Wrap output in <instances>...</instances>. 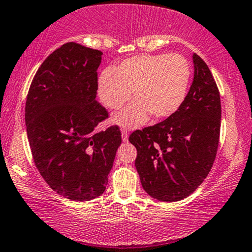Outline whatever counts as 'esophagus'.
I'll return each instance as SVG.
<instances>
[{
    "instance_id": "1",
    "label": "esophagus",
    "mask_w": 252,
    "mask_h": 252,
    "mask_svg": "<svg viewBox=\"0 0 252 252\" xmlns=\"http://www.w3.org/2000/svg\"><path fill=\"white\" fill-rule=\"evenodd\" d=\"M122 139L124 142H127L128 141V132L126 129H122Z\"/></svg>"
}]
</instances>
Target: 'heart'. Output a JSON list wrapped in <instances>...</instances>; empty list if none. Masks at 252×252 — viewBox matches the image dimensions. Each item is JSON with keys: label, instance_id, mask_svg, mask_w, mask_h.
I'll return each instance as SVG.
<instances>
[{"label": "heart", "instance_id": "obj_1", "mask_svg": "<svg viewBox=\"0 0 252 252\" xmlns=\"http://www.w3.org/2000/svg\"><path fill=\"white\" fill-rule=\"evenodd\" d=\"M191 78L190 64L180 54L137 55L126 58L98 75L97 92L103 104L119 110L133 96L135 99L113 116L123 127H137L149 119L167 118L180 109Z\"/></svg>", "mask_w": 252, "mask_h": 252}]
</instances>
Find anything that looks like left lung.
Here are the masks:
<instances>
[{
	"label": "left lung",
	"instance_id": "8db88e82",
	"mask_svg": "<svg viewBox=\"0 0 252 252\" xmlns=\"http://www.w3.org/2000/svg\"><path fill=\"white\" fill-rule=\"evenodd\" d=\"M194 80L184 103L164 122L135 130V167L144 190L160 202H177L208 177L219 144L220 94L208 65L192 55Z\"/></svg>",
	"mask_w": 252,
	"mask_h": 252
}]
</instances>
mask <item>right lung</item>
Listing matches in <instances>:
<instances>
[{"label": "right lung", "mask_w": 252, "mask_h": 252, "mask_svg": "<svg viewBox=\"0 0 252 252\" xmlns=\"http://www.w3.org/2000/svg\"><path fill=\"white\" fill-rule=\"evenodd\" d=\"M102 51L67 42L48 56L27 94L25 123L35 166L49 187L85 202L105 190L122 134L96 132L109 117L96 101Z\"/></svg>", "instance_id": "obj_1"}]
</instances>
